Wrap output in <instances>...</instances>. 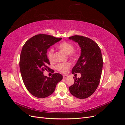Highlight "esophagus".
Here are the masks:
<instances>
[{
  "instance_id": "esophagus-1",
  "label": "esophagus",
  "mask_w": 125,
  "mask_h": 125,
  "mask_svg": "<svg viewBox=\"0 0 125 125\" xmlns=\"http://www.w3.org/2000/svg\"><path fill=\"white\" fill-rule=\"evenodd\" d=\"M67 77H68V76L67 75H63V78H64V79L66 78Z\"/></svg>"
}]
</instances>
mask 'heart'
Here are the masks:
<instances>
[{"label": "heart", "mask_w": 125, "mask_h": 125, "mask_svg": "<svg viewBox=\"0 0 125 125\" xmlns=\"http://www.w3.org/2000/svg\"><path fill=\"white\" fill-rule=\"evenodd\" d=\"M58 49L64 52L65 54H67L69 57L72 59H75L77 56V53L76 50H74V46L73 44L69 42H63L60 43L58 46ZM54 50L53 49H50L48 52V58L50 62H53L54 61ZM71 67V63H60L56 65V69L60 73H66L68 72V70Z\"/></svg>", "instance_id": "1"}]
</instances>
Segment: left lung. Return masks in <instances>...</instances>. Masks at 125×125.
Instances as JSON below:
<instances>
[{
  "label": "left lung",
  "instance_id": "obj_1",
  "mask_svg": "<svg viewBox=\"0 0 125 125\" xmlns=\"http://www.w3.org/2000/svg\"><path fill=\"white\" fill-rule=\"evenodd\" d=\"M69 39L77 42L81 54L72 69V73H81L69 87L71 94L79 99H85L96 90L100 81L103 60L102 52L97 43L87 37L74 35ZM73 78L75 77H73Z\"/></svg>",
  "mask_w": 125,
  "mask_h": 125
}]
</instances>
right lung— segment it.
Masks as SVG:
<instances>
[{"mask_svg":"<svg viewBox=\"0 0 125 125\" xmlns=\"http://www.w3.org/2000/svg\"><path fill=\"white\" fill-rule=\"evenodd\" d=\"M62 38L40 34L33 36L23 45L20 56L19 66L22 80L28 91L34 96L44 98L51 95L56 86L63 78L60 73H53L52 77L43 75L49 70L47 49Z\"/></svg>","mask_w":125,"mask_h":125,"instance_id":"add662e5","label":"right lung"}]
</instances>
